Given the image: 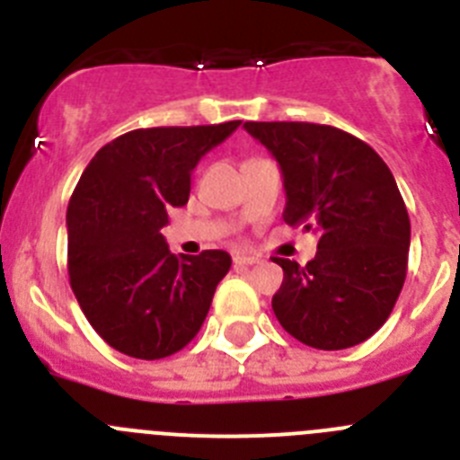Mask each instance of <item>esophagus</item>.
Wrapping results in <instances>:
<instances>
[{
  "label": "esophagus",
  "mask_w": 460,
  "mask_h": 460,
  "mask_svg": "<svg viewBox=\"0 0 460 460\" xmlns=\"http://www.w3.org/2000/svg\"><path fill=\"white\" fill-rule=\"evenodd\" d=\"M260 258L258 255H234V265L237 267H251V265H258Z\"/></svg>",
  "instance_id": "34e87169"
}]
</instances>
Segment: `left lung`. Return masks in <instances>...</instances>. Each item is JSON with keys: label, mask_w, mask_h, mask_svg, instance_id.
<instances>
[{"label": "left lung", "mask_w": 460, "mask_h": 460, "mask_svg": "<svg viewBox=\"0 0 460 460\" xmlns=\"http://www.w3.org/2000/svg\"><path fill=\"white\" fill-rule=\"evenodd\" d=\"M279 161L283 221L318 234V253L283 267L271 299L288 334L318 350H345L389 318L405 283L410 218L392 170L367 142L336 126L246 121Z\"/></svg>", "instance_id": "obj_1"}]
</instances>
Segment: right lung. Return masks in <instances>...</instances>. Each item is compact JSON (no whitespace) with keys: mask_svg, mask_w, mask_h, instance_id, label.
<instances>
[{"mask_svg":"<svg viewBox=\"0 0 460 460\" xmlns=\"http://www.w3.org/2000/svg\"><path fill=\"white\" fill-rule=\"evenodd\" d=\"M242 121L156 126L96 152L66 209L68 279L96 334L136 359H164L200 332L233 258L172 255L161 227L184 207L190 172Z\"/></svg>","mask_w":460,"mask_h":460,"instance_id":"obj_1","label":"right lung"}]
</instances>
